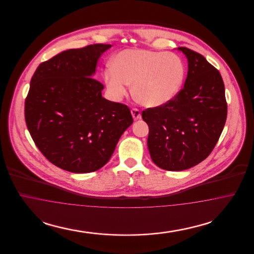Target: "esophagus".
I'll use <instances>...</instances> for the list:
<instances>
[{
	"label": "esophagus",
	"mask_w": 254,
	"mask_h": 254,
	"mask_svg": "<svg viewBox=\"0 0 254 254\" xmlns=\"http://www.w3.org/2000/svg\"><path fill=\"white\" fill-rule=\"evenodd\" d=\"M131 115H132L133 120H134V121H137V120L141 119V117H142L141 111L137 109H131Z\"/></svg>",
	"instance_id": "34e87169"
}]
</instances>
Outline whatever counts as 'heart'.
Here are the masks:
<instances>
[{
  "mask_svg": "<svg viewBox=\"0 0 254 254\" xmlns=\"http://www.w3.org/2000/svg\"><path fill=\"white\" fill-rule=\"evenodd\" d=\"M185 79V64L171 52L147 49L122 50L104 73L109 94L115 101L127 95L132 84L133 95L149 108H158L178 94Z\"/></svg>",
  "mask_w": 254,
  "mask_h": 254,
  "instance_id": "b5f03b06",
  "label": "heart"
}]
</instances>
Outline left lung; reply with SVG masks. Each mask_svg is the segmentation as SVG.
<instances>
[{"mask_svg":"<svg viewBox=\"0 0 254 254\" xmlns=\"http://www.w3.org/2000/svg\"><path fill=\"white\" fill-rule=\"evenodd\" d=\"M188 59L184 88L168 104L145 109L147 147L160 169H190L207 157L223 131L228 107L222 76L205 57L178 48Z\"/></svg>","mask_w":254,"mask_h":254,"instance_id":"left-lung-1","label":"left lung"}]
</instances>
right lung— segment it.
I'll list each match as a JSON object with an SVG mask.
<instances>
[{"label": "right lung", "instance_id": "obj_1", "mask_svg": "<svg viewBox=\"0 0 254 254\" xmlns=\"http://www.w3.org/2000/svg\"><path fill=\"white\" fill-rule=\"evenodd\" d=\"M111 45L68 49L42 63L30 81L25 122L53 165L74 173L103 168L133 123L129 109L102 96L97 62Z\"/></svg>", "mask_w": 254, "mask_h": 254}]
</instances>
